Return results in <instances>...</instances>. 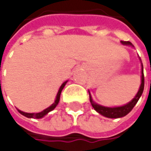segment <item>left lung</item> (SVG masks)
I'll return each instance as SVG.
<instances>
[{
    "instance_id": "left-lung-1",
    "label": "left lung",
    "mask_w": 151,
    "mask_h": 151,
    "mask_svg": "<svg viewBox=\"0 0 151 151\" xmlns=\"http://www.w3.org/2000/svg\"><path fill=\"white\" fill-rule=\"evenodd\" d=\"M123 45H129V46H134L132 45V44L130 42H124V41H122L121 42ZM141 60V59H140ZM142 63V61H141ZM142 65V71H141V85H140V87H139V90L137 92V93L136 94V96L127 104L123 106H104L100 105V104H97L95 101H93V98H92V95L89 92V97H90V102H91V105L94 108V110L96 112H98L99 114H101V115L107 117V118H121V117H123L125 115H127L132 109L133 107L136 106L137 103V101H139L140 97L142 96V92H143V88H144V76H143V66H142V64H141Z\"/></svg>"
}]
</instances>
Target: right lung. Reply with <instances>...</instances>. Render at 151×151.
I'll return each instance as SVG.
<instances>
[{"label":"right lung","instance_id":"right-lung-1","mask_svg":"<svg viewBox=\"0 0 151 151\" xmlns=\"http://www.w3.org/2000/svg\"><path fill=\"white\" fill-rule=\"evenodd\" d=\"M67 81H68V80L65 81V82L60 86V87H59V89H58V93H57V96H56V99H55L54 103H52L49 107L45 108V110H43V111H41V112H39V113H25V112H22V111H21V110L18 109V112H19L21 114H22V115H24L25 117H27V118H34V119H41V118H43L44 116H45L48 113H50V111L54 110L55 107L58 106V102H59V100H60L61 92H62V90L64 89L65 86L66 85Z\"/></svg>","mask_w":151,"mask_h":151}]
</instances>
